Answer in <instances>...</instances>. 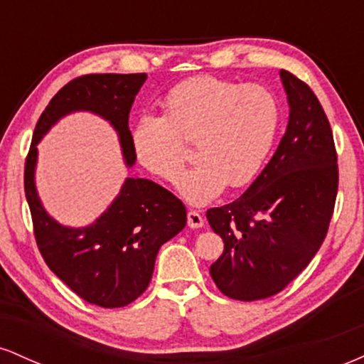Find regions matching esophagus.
Here are the masks:
<instances>
[{
    "label": "esophagus",
    "mask_w": 364,
    "mask_h": 364,
    "mask_svg": "<svg viewBox=\"0 0 364 364\" xmlns=\"http://www.w3.org/2000/svg\"><path fill=\"white\" fill-rule=\"evenodd\" d=\"M203 224H205V220H203V217H202V214H200V212H196V210L188 212V225H190L191 229L202 228Z\"/></svg>",
    "instance_id": "esophagus-1"
}]
</instances>
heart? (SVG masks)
Here are the masks:
<instances>
[{"instance_id": "obj_1", "label": "heart", "mask_w": 364, "mask_h": 364, "mask_svg": "<svg viewBox=\"0 0 364 364\" xmlns=\"http://www.w3.org/2000/svg\"><path fill=\"white\" fill-rule=\"evenodd\" d=\"M164 114H145L132 147L145 169L174 181L186 161L183 141H195L200 161L176 181L191 205H207L225 190L248 185L262 169L277 135V97L258 83L241 85L200 75L178 83L162 102Z\"/></svg>"}]
</instances>
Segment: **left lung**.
I'll return each mask as SVG.
<instances>
[{"label":"left lung","instance_id":"8db88e82","mask_svg":"<svg viewBox=\"0 0 364 364\" xmlns=\"http://www.w3.org/2000/svg\"><path fill=\"white\" fill-rule=\"evenodd\" d=\"M289 121L277 150L240 198L208 208L224 241L210 265L228 298L257 301L281 292L323 243L336 205L337 154L330 123L306 83L281 70Z\"/></svg>","mask_w":364,"mask_h":364}]
</instances>
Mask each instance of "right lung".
I'll return each instance as SVG.
<instances>
[{"label": "right lung", "mask_w": 364, "mask_h": 364, "mask_svg": "<svg viewBox=\"0 0 364 364\" xmlns=\"http://www.w3.org/2000/svg\"><path fill=\"white\" fill-rule=\"evenodd\" d=\"M145 80V73H102L66 83L37 121L25 162V196L41 255L70 289L102 308L127 306L147 289L159 248L185 228L186 208L157 183L128 176L94 223L63 225L48 214L37 193V144L61 118L87 111L114 128L124 164L133 168L136 156L128 118Z\"/></svg>", "instance_id": "obj_1"}]
</instances>
